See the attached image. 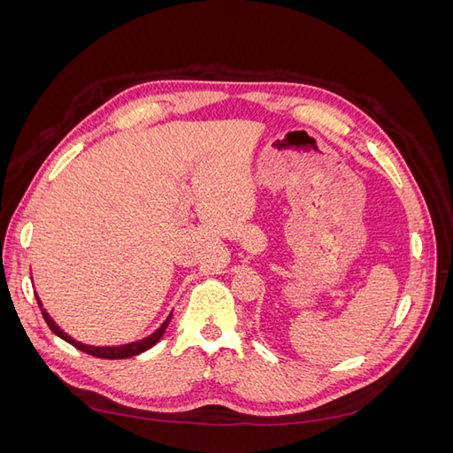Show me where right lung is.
Segmentation results:
<instances>
[{
    "instance_id": "obj_1",
    "label": "right lung",
    "mask_w": 453,
    "mask_h": 453,
    "mask_svg": "<svg viewBox=\"0 0 453 453\" xmlns=\"http://www.w3.org/2000/svg\"><path fill=\"white\" fill-rule=\"evenodd\" d=\"M37 304H39V308H41L39 298H37ZM41 313H43V319L47 321L49 328H50V331H52L54 334L60 336L62 340H65L67 344H72L73 348H77V349H81V351H85V353H88V355H94V357H100V359H127V357H134V355H140V353L147 351L149 348H153V346L157 344V342L160 340V336H162L164 333H166L168 323H170V319H172V315H170V318L162 323V326L158 328L157 333H153V334L143 338V340H140V342H132V344L117 346V348H96V346L81 344V342H77V340H73L72 336H67L65 333H62L60 328L57 326V323H54V321L49 318V313H47L43 308H41Z\"/></svg>"
}]
</instances>
